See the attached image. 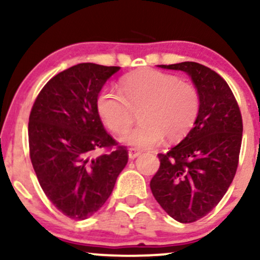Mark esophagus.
<instances>
[{"mask_svg": "<svg viewBox=\"0 0 260 260\" xmlns=\"http://www.w3.org/2000/svg\"><path fill=\"white\" fill-rule=\"evenodd\" d=\"M140 154H142V153H140L138 149L132 148V149H129V150H128V157H129V159H136V157L139 156Z\"/></svg>", "mask_w": 260, "mask_h": 260, "instance_id": "34e87169", "label": "esophagus"}]
</instances>
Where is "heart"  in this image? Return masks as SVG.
<instances>
[{
	"instance_id": "b5f03b06",
	"label": "heart",
	"mask_w": 260,
	"mask_h": 260,
	"mask_svg": "<svg viewBox=\"0 0 260 260\" xmlns=\"http://www.w3.org/2000/svg\"><path fill=\"white\" fill-rule=\"evenodd\" d=\"M120 90L104 89L96 109L116 134L126 133L134 122V111H139L142 123L122 139L131 147L153 148L165 137L170 143L180 142L194 126L201 110L194 85L160 71H133L122 77Z\"/></svg>"
}]
</instances>
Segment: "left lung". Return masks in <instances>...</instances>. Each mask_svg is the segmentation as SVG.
I'll use <instances>...</instances> for the list:
<instances>
[{
  "label": "left lung",
  "mask_w": 260,
  "mask_h": 260,
  "mask_svg": "<svg viewBox=\"0 0 260 260\" xmlns=\"http://www.w3.org/2000/svg\"><path fill=\"white\" fill-rule=\"evenodd\" d=\"M186 72L201 96V110L180 144L157 154L160 168L150 189L161 208L182 223L210 213L228 192L238 165L242 116L228 83L197 62L159 64Z\"/></svg>",
  "instance_id": "obj_1"
}]
</instances>
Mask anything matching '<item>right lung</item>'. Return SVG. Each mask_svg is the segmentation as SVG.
I'll use <instances>...</instances> for the list:
<instances>
[{
	"label": "right lung",
	"instance_id": "right-lung-1",
	"mask_svg": "<svg viewBox=\"0 0 260 260\" xmlns=\"http://www.w3.org/2000/svg\"><path fill=\"white\" fill-rule=\"evenodd\" d=\"M120 67L79 63L56 74L39 92L29 116V151L38 181L66 216L84 220L111 196L128 151L106 132L96 99ZM99 147L112 148L99 157Z\"/></svg>",
	"mask_w": 260,
	"mask_h": 260
}]
</instances>
